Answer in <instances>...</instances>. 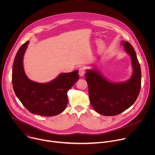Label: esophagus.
Listing matches in <instances>:
<instances>
[{"mask_svg":"<svg viewBox=\"0 0 155 155\" xmlns=\"http://www.w3.org/2000/svg\"><path fill=\"white\" fill-rule=\"evenodd\" d=\"M85 73V68H81L79 69V72L78 74L80 77H83Z\"/></svg>","mask_w":155,"mask_h":155,"instance_id":"34e87169","label":"esophagus"}]
</instances>
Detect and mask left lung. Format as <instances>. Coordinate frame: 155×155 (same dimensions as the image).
Listing matches in <instances>:
<instances>
[{"label":"left lung","mask_w":155,"mask_h":155,"mask_svg":"<svg viewBox=\"0 0 155 155\" xmlns=\"http://www.w3.org/2000/svg\"><path fill=\"white\" fill-rule=\"evenodd\" d=\"M121 45L132 61V72L126 81L114 83L96 69H87L85 74L90 102L96 111L104 116L120 114L136 101L141 87V69L136 51L128 41Z\"/></svg>","instance_id":"1"}]
</instances>
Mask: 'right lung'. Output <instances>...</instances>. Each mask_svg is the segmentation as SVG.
Listing matches in <instances>:
<instances>
[{
    "instance_id": "obj_1",
    "label": "right lung",
    "mask_w": 155,
    "mask_h": 155,
    "mask_svg": "<svg viewBox=\"0 0 155 155\" xmlns=\"http://www.w3.org/2000/svg\"><path fill=\"white\" fill-rule=\"evenodd\" d=\"M29 41L18 50L12 70L15 93L23 105L34 114L53 117L62 113L68 103V92L78 80V71L62 73L48 83H37L29 79L23 67V57Z\"/></svg>"
}]
</instances>
